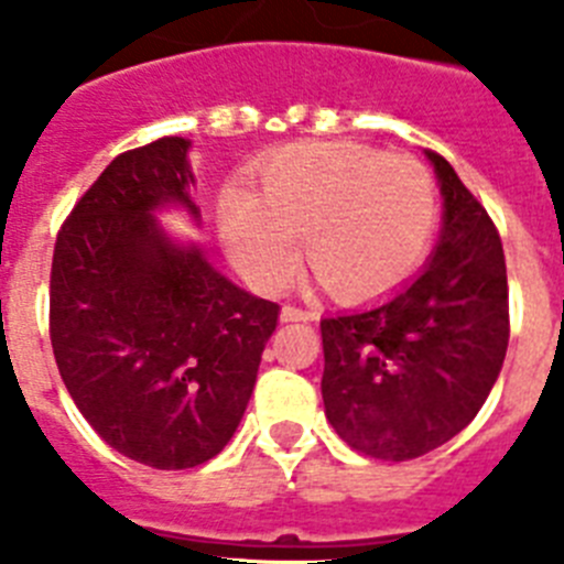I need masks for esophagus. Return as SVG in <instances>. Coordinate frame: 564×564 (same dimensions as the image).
<instances>
[{
    "mask_svg": "<svg viewBox=\"0 0 564 564\" xmlns=\"http://www.w3.org/2000/svg\"><path fill=\"white\" fill-rule=\"evenodd\" d=\"M316 313L307 311V307H296V305H285L282 307V322H313Z\"/></svg>",
    "mask_w": 564,
    "mask_h": 564,
    "instance_id": "obj_1",
    "label": "esophagus"
}]
</instances>
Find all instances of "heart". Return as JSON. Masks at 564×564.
<instances>
[{
    "instance_id": "b5f03b06",
    "label": "heart",
    "mask_w": 564,
    "mask_h": 564,
    "mask_svg": "<svg viewBox=\"0 0 564 564\" xmlns=\"http://www.w3.org/2000/svg\"><path fill=\"white\" fill-rule=\"evenodd\" d=\"M435 214V181L410 154L302 143L262 169L257 197L239 188L223 197V234L257 285H285L305 237L307 262L333 293L372 296L421 262Z\"/></svg>"
}]
</instances>
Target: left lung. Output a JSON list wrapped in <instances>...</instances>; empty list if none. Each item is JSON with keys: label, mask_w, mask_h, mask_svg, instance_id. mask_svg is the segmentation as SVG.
I'll list each match as a JSON object with an SVG mask.
<instances>
[{"label": "left lung", "mask_w": 564, "mask_h": 564, "mask_svg": "<svg viewBox=\"0 0 564 564\" xmlns=\"http://www.w3.org/2000/svg\"><path fill=\"white\" fill-rule=\"evenodd\" d=\"M443 234L395 296L322 318L327 421L376 460H415L475 421L500 376L508 279L500 231L437 152Z\"/></svg>", "instance_id": "obj_1"}]
</instances>
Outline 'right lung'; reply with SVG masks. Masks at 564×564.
Segmentation results:
<instances>
[{
  "instance_id": "right-lung-1",
  "label": "right lung",
  "mask_w": 564,
  "mask_h": 564,
  "mask_svg": "<svg viewBox=\"0 0 564 564\" xmlns=\"http://www.w3.org/2000/svg\"><path fill=\"white\" fill-rule=\"evenodd\" d=\"M186 152V138H158L118 154L62 223L50 268V341L78 412L166 471L231 441L279 322L276 302L158 231L161 203L197 214Z\"/></svg>"
}]
</instances>
